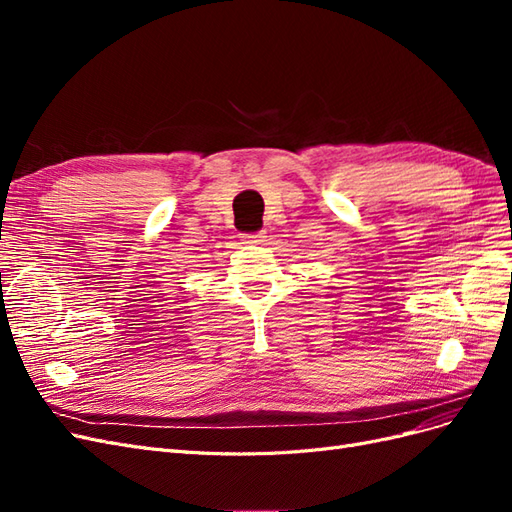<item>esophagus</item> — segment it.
Masks as SVG:
<instances>
[{"mask_svg":"<svg viewBox=\"0 0 512 512\" xmlns=\"http://www.w3.org/2000/svg\"><path fill=\"white\" fill-rule=\"evenodd\" d=\"M265 239V232H245V235H241V241L247 245H260L265 243Z\"/></svg>","mask_w":512,"mask_h":512,"instance_id":"esophagus-1","label":"esophagus"}]
</instances>
